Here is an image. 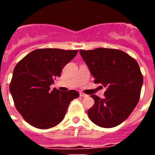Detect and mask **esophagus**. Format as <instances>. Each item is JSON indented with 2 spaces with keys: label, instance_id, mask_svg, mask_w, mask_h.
<instances>
[{
  "label": "esophagus",
  "instance_id": "34e87169",
  "mask_svg": "<svg viewBox=\"0 0 155 155\" xmlns=\"http://www.w3.org/2000/svg\"><path fill=\"white\" fill-rule=\"evenodd\" d=\"M80 96L85 97V96H87V94H84V93H83V92H80Z\"/></svg>",
  "mask_w": 155,
  "mask_h": 155
}]
</instances>
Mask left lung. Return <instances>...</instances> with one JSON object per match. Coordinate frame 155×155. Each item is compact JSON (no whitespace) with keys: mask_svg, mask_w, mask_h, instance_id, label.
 Returning a JSON list of instances; mask_svg holds the SVG:
<instances>
[{"mask_svg":"<svg viewBox=\"0 0 155 155\" xmlns=\"http://www.w3.org/2000/svg\"><path fill=\"white\" fill-rule=\"evenodd\" d=\"M80 53L94 78V84L107 87L101 98L91 94L94 103L87 110L90 120L104 128L125 121L140 100L143 75L135 59L116 49L81 50Z\"/></svg>","mask_w":155,"mask_h":155,"instance_id":"obj_1","label":"left lung"}]
</instances>
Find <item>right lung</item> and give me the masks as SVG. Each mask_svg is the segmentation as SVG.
<instances>
[{
    "instance_id": "obj_1",
    "label": "right lung",
    "mask_w": 155,
    "mask_h": 155,
    "mask_svg": "<svg viewBox=\"0 0 155 155\" xmlns=\"http://www.w3.org/2000/svg\"><path fill=\"white\" fill-rule=\"evenodd\" d=\"M78 50L37 49L15 66L10 91L18 113L32 127L48 129L60 124L71 102L79 96L75 90L50 89L53 80L77 55Z\"/></svg>"
}]
</instances>
